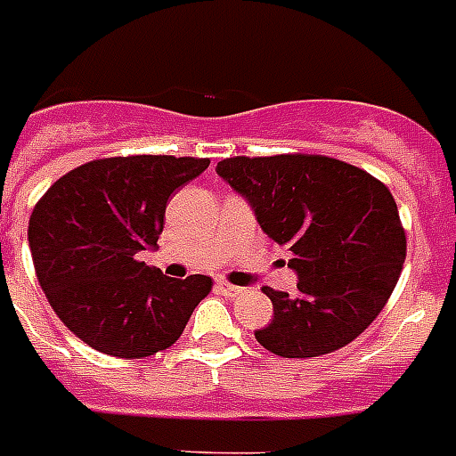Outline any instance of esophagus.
<instances>
[{
	"mask_svg": "<svg viewBox=\"0 0 456 456\" xmlns=\"http://www.w3.org/2000/svg\"><path fill=\"white\" fill-rule=\"evenodd\" d=\"M217 291L224 293V296H229V298H234V296L243 293V289H241V286L229 284V281H217Z\"/></svg>",
	"mask_w": 456,
	"mask_h": 456,
	"instance_id": "34e87169",
	"label": "esophagus"
}]
</instances>
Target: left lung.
Returning a JSON list of instances; mask_svg holds the SVG:
<instances>
[{
	"label": "left lung",
	"instance_id": "obj_1",
	"mask_svg": "<svg viewBox=\"0 0 456 456\" xmlns=\"http://www.w3.org/2000/svg\"><path fill=\"white\" fill-rule=\"evenodd\" d=\"M257 224L291 250L298 291L265 286L274 317L256 338L281 357H319L347 346L388 303L407 239L388 186L343 160L307 153L217 163Z\"/></svg>",
	"mask_w": 456,
	"mask_h": 456
}]
</instances>
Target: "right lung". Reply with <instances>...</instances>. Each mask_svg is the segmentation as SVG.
Here are the masks:
<instances>
[{"mask_svg":"<svg viewBox=\"0 0 456 456\" xmlns=\"http://www.w3.org/2000/svg\"><path fill=\"white\" fill-rule=\"evenodd\" d=\"M208 158H103L56 179L28 224L32 263L61 322L99 353L139 360L170 347L213 281L165 277L153 250L165 208Z\"/></svg>","mask_w":456,"mask_h":456,"instance_id":"add662e5","label":"right lung"}]
</instances>
